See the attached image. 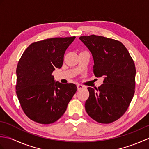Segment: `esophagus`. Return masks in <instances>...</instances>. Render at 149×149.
<instances>
[{
	"instance_id": "34e87169",
	"label": "esophagus",
	"mask_w": 149,
	"mask_h": 149,
	"mask_svg": "<svg viewBox=\"0 0 149 149\" xmlns=\"http://www.w3.org/2000/svg\"><path fill=\"white\" fill-rule=\"evenodd\" d=\"M77 90H81L83 89V88H85L84 86H83V85H82V84H78L77 85Z\"/></svg>"
}]
</instances>
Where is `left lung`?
I'll use <instances>...</instances> for the list:
<instances>
[{"instance_id":"left-lung-1","label":"left lung","mask_w":149,"mask_h":149,"mask_svg":"<svg viewBox=\"0 0 149 149\" xmlns=\"http://www.w3.org/2000/svg\"><path fill=\"white\" fill-rule=\"evenodd\" d=\"M79 39L92 54L94 75L104 78L103 84L95 90L88 88L90 96L85 109L97 122H115L127 111L134 96V63L119 41L94 34Z\"/></svg>"}]
</instances>
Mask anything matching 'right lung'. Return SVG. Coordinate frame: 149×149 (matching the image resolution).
Masks as SVG:
<instances>
[{"instance_id": "1", "label": "right lung", "mask_w": 149, "mask_h": 149, "mask_svg": "<svg viewBox=\"0 0 149 149\" xmlns=\"http://www.w3.org/2000/svg\"><path fill=\"white\" fill-rule=\"evenodd\" d=\"M75 38H52L33 43L19 60L16 92L24 113L34 122L57 121L76 92V85L55 82L52 75L62 66L66 50Z\"/></svg>"}]
</instances>
